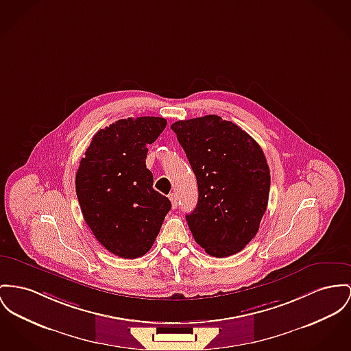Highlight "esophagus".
Masks as SVG:
<instances>
[{
	"mask_svg": "<svg viewBox=\"0 0 351 351\" xmlns=\"http://www.w3.org/2000/svg\"><path fill=\"white\" fill-rule=\"evenodd\" d=\"M169 199L171 201V206L176 209V208H177V205H178V197H177V194H176V193L169 194Z\"/></svg>",
	"mask_w": 351,
	"mask_h": 351,
	"instance_id": "1",
	"label": "esophagus"
}]
</instances>
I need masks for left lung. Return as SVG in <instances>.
<instances>
[{
	"mask_svg": "<svg viewBox=\"0 0 351 351\" xmlns=\"http://www.w3.org/2000/svg\"><path fill=\"white\" fill-rule=\"evenodd\" d=\"M198 185V204L186 215L198 245L211 257L241 252L258 233L267 208L270 170L253 137L219 116L171 125Z\"/></svg>",
	"mask_w": 351,
	"mask_h": 351,
	"instance_id": "1",
	"label": "left lung"
}]
</instances>
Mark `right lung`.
<instances>
[{"label":"right lung","mask_w":351,"mask_h":351,"mask_svg":"<svg viewBox=\"0 0 351 351\" xmlns=\"http://www.w3.org/2000/svg\"><path fill=\"white\" fill-rule=\"evenodd\" d=\"M166 128L162 117L118 119L94 134L75 174V193L97 241L121 258H138L153 246L169 198L153 189L147 146Z\"/></svg>","instance_id":"add662e5"}]
</instances>
